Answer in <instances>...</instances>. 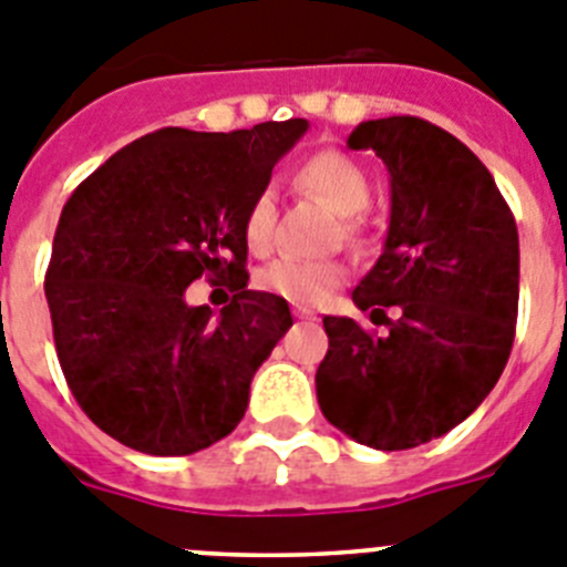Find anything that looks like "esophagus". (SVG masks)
I'll use <instances>...</instances> for the list:
<instances>
[{"instance_id":"34e87169","label":"esophagus","mask_w":567,"mask_h":567,"mask_svg":"<svg viewBox=\"0 0 567 567\" xmlns=\"http://www.w3.org/2000/svg\"><path fill=\"white\" fill-rule=\"evenodd\" d=\"M295 315H298L300 320H315L318 315H315V309H307V307H295Z\"/></svg>"}]
</instances>
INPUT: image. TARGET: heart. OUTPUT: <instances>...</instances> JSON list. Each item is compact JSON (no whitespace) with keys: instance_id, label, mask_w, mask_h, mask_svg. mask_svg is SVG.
<instances>
[{"instance_id":"heart-1","label":"heart","mask_w":567,"mask_h":567,"mask_svg":"<svg viewBox=\"0 0 567 567\" xmlns=\"http://www.w3.org/2000/svg\"><path fill=\"white\" fill-rule=\"evenodd\" d=\"M295 184L312 198L327 204L332 213L340 215V235L352 247H360L365 240L363 209L372 202V184L354 158L338 150H323V153L309 155L295 169ZM275 189L264 187L255 193L244 213V240L252 252H267L275 235ZM346 269L338 260H298L278 258L258 272V287L264 292H272L278 298L298 303V307H312L327 298L340 280Z\"/></svg>"}]
</instances>
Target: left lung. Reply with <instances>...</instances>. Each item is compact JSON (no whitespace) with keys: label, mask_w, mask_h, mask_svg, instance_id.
Returning a JSON list of instances; mask_svg holds the SVG:
<instances>
[{"label":"left lung","mask_w":567,"mask_h":567,"mask_svg":"<svg viewBox=\"0 0 567 567\" xmlns=\"http://www.w3.org/2000/svg\"><path fill=\"white\" fill-rule=\"evenodd\" d=\"M349 147L374 150L392 175L383 255L352 292L385 334L327 315L329 352L315 385L334 429L403 452L463 423L508 363L517 221L477 155L417 115L358 124Z\"/></svg>","instance_id":"left-lung-1"}]
</instances>
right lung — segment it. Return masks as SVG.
<instances>
[{
	"mask_svg": "<svg viewBox=\"0 0 567 567\" xmlns=\"http://www.w3.org/2000/svg\"><path fill=\"white\" fill-rule=\"evenodd\" d=\"M307 127L155 130L64 204L44 272L59 365L82 412L127 449L202 452L247 412L292 315L278 295L247 289L244 213ZM202 274L236 289L218 319L183 300Z\"/></svg>",
	"mask_w": 567,
	"mask_h": 567,
	"instance_id": "add662e5",
	"label": "right lung"
}]
</instances>
